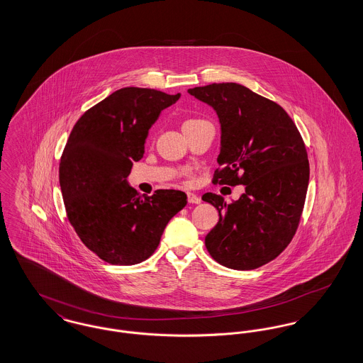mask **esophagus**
<instances>
[{"instance_id": "34e87169", "label": "esophagus", "mask_w": 363, "mask_h": 363, "mask_svg": "<svg viewBox=\"0 0 363 363\" xmlns=\"http://www.w3.org/2000/svg\"><path fill=\"white\" fill-rule=\"evenodd\" d=\"M188 201H189L190 204H200V203H201V199H200L197 194L189 191V193H188Z\"/></svg>"}]
</instances>
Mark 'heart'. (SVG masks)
<instances>
[{"instance_id":"obj_1","label":"heart","mask_w":363,"mask_h":363,"mask_svg":"<svg viewBox=\"0 0 363 363\" xmlns=\"http://www.w3.org/2000/svg\"><path fill=\"white\" fill-rule=\"evenodd\" d=\"M201 120H188V121L184 122V125H189V123H194V122H200ZM182 125V126H184Z\"/></svg>"}]
</instances>
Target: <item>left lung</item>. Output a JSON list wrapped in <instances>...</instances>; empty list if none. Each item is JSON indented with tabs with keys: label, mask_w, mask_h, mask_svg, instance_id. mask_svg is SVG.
I'll return each instance as SVG.
<instances>
[{
	"label": "left lung",
	"mask_w": 363,
	"mask_h": 363,
	"mask_svg": "<svg viewBox=\"0 0 363 363\" xmlns=\"http://www.w3.org/2000/svg\"><path fill=\"white\" fill-rule=\"evenodd\" d=\"M188 92L220 122L213 184L245 185L231 204L215 193L203 196L219 211L206 237L208 252L227 268L256 269L277 259L299 225L309 185L303 140L283 107L245 86L213 83Z\"/></svg>",
	"instance_id": "left-lung-1"
}]
</instances>
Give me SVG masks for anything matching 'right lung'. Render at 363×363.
<instances>
[{"label": "right lung", "mask_w": 363, "mask_h": 363, "mask_svg": "<svg viewBox=\"0 0 363 363\" xmlns=\"http://www.w3.org/2000/svg\"><path fill=\"white\" fill-rule=\"evenodd\" d=\"M181 94L125 86L79 118L60 162V185L70 225L99 259L135 265L157 247L167 223L186 206L181 190L140 196L128 184L144 155L150 128Z\"/></svg>", "instance_id": "right-lung-1"}]
</instances>
